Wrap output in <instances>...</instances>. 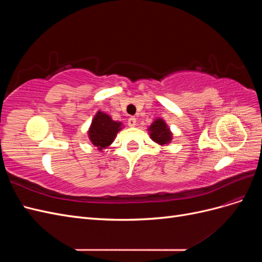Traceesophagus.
Here are the masks:
<instances>
[{"instance_id": "34e87169", "label": "esophagus", "mask_w": 262, "mask_h": 262, "mask_svg": "<svg viewBox=\"0 0 262 262\" xmlns=\"http://www.w3.org/2000/svg\"><path fill=\"white\" fill-rule=\"evenodd\" d=\"M128 124L129 126H134L137 124V118L136 117H130L128 119Z\"/></svg>"}]
</instances>
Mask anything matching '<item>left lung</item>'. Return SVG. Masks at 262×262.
<instances>
[{
    "label": "left lung",
    "mask_w": 262,
    "mask_h": 262,
    "mask_svg": "<svg viewBox=\"0 0 262 262\" xmlns=\"http://www.w3.org/2000/svg\"><path fill=\"white\" fill-rule=\"evenodd\" d=\"M149 131L150 138L160 144H167L171 140V134L167 128V125H166V123L162 119H157V120L149 126Z\"/></svg>",
    "instance_id": "obj_1"
}]
</instances>
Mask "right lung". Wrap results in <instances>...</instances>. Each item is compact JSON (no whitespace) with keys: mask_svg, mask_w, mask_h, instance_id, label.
<instances>
[{"mask_svg":"<svg viewBox=\"0 0 262 262\" xmlns=\"http://www.w3.org/2000/svg\"><path fill=\"white\" fill-rule=\"evenodd\" d=\"M120 122L112 120L108 115L98 112L95 116L90 129V139L98 149L105 148L113 143L117 132L120 130Z\"/></svg>","mask_w":262,"mask_h":262,"instance_id":"obj_1","label":"right lung"}]
</instances>
